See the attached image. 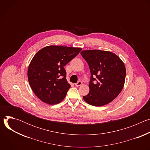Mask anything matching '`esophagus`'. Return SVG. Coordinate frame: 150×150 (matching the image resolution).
Segmentation results:
<instances>
[{
    "instance_id": "34e87169",
    "label": "esophagus",
    "mask_w": 150,
    "mask_h": 150,
    "mask_svg": "<svg viewBox=\"0 0 150 150\" xmlns=\"http://www.w3.org/2000/svg\"><path fill=\"white\" fill-rule=\"evenodd\" d=\"M82 82H81V81H78L77 83H75V85H76V87H79V86H81V85H82Z\"/></svg>"
}]
</instances>
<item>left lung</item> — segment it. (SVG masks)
I'll return each instance as SVG.
<instances>
[{
  "label": "left lung",
  "instance_id": "8db88e82",
  "mask_svg": "<svg viewBox=\"0 0 150 150\" xmlns=\"http://www.w3.org/2000/svg\"><path fill=\"white\" fill-rule=\"evenodd\" d=\"M81 54L88 63L91 74L90 92L83 99L94 106L109 104L123 88L126 77L124 63L115 53L109 51L87 50H82Z\"/></svg>",
  "mask_w": 150,
  "mask_h": 150
}]
</instances>
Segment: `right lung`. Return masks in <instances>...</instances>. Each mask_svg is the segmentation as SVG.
Segmentation results:
<instances>
[{
  "label": "right lung",
  "instance_id": "add662e5",
  "mask_svg": "<svg viewBox=\"0 0 150 150\" xmlns=\"http://www.w3.org/2000/svg\"><path fill=\"white\" fill-rule=\"evenodd\" d=\"M81 48L48 46L40 50L28 68V79L36 96L42 102L54 105L61 102L71 85L64 67L81 51Z\"/></svg>",
  "mask_w": 150,
  "mask_h": 150
}]
</instances>
